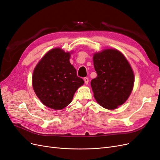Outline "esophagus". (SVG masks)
<instances>
[{
  "label": "esophagus",
  "instance_id": "esophagus-1",
  "mask_svg": "<svg viewBox=\"0 0 160 160\" xmlns=\"http://www.w3.org/2000/svg\"><path fill=\"white\" fill-rule=\"evenodd\" d=\"M89 78H84V81H85V83L86 84V85H87L88 84V82H89Z\"/></svg>",
  "mask_w": 160,
  "mask_h": 160
}]
</instances>
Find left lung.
<instances>
[{
  "instance_id": "8db88e82",
  "label": "left lung",
  "mask_w": 160,
  "mask_h": 160,
  "mask_svg": "<svg viewBox=\"0 0 160 160\" xmlns=\"http://www.w3.org/2000/svg\"><path fill=\"white\" fill-rule=\"evenodd\" d=\"M97 78L91 85L98 103L107 109L122 105L132 91L134 75L129 63L117 49H105L93 56Z\"/></svg>"
}]
</instances>
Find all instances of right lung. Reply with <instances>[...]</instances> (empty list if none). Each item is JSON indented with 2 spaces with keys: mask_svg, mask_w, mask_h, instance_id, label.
<instances>
[{
  "mask_svg": "<svg viewBox=\"0 0 160 160\" xmlns=\"http://www.w3.org/2000/svg\"><path fill=\"white\" fill-rule=\"evenodd\" d=\"M69 58V53L60 48L53 49L34 69L33 88L42 102L49 108L61 110L67 107L77 89L84 83Z\"/></svg>",
  "mask_w": 160,
  "mask_h": 160,
  "instance_id": "right-lung-1",
  "label": "right lung"
}]
</instances>
